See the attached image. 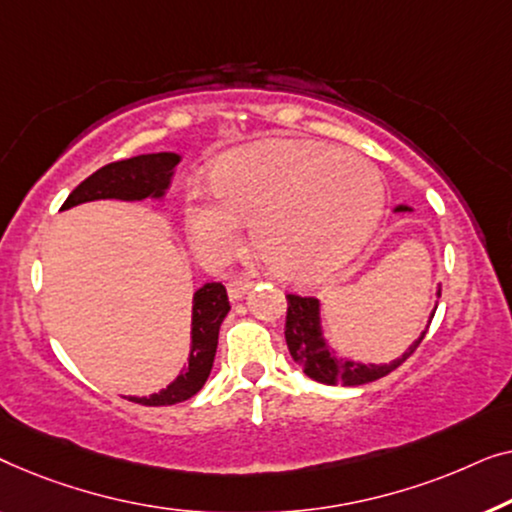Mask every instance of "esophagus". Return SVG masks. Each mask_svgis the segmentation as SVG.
Here are the masks:
<instances>
[{
  "label": "esophagus",
  "mask_w": 512,
  "mask_h": 512,
  "mask_svg": "<svg viewBox=\"0 0 512 512\" xmlns=\"http://www.w3.org/2000/svg\"><path fill=\"white\" fill-rule=\"evenodd\" d=\"M250 287H253V283L246 278H234L229 280L227 283V294H229V301H241L243 297H246Z\"/></svg>",
  "instance_id": "1"
}]
</instances>
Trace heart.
<instances>
[{
	"label": "heart",
	"mask_w": 512,
	"mask_h": 512,
	"mask_svg": "<svg viewBox=\"0 0 512 512\" xmlns=\"http://www.w3.org/2000/svg\"><path fill=\"white\" fill-rule=\"evenodd\" d=\"M385 183L364 157L311 141L271 139L225 153L213 192L185 190L187 239L220 257L253 220L257 253L280 278L313 283L348 264L376 232Z\"/></svg>",
	"instance_id": "heart-1"
}]
</instances>
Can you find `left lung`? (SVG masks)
Returning <instances> with one entry per match:
<instances>
[{
	"label": "left lung",
	"mask_w": 512,
	"mask_h": 512,
	"mask_svg": "<svg viewBox=\"0 0 512 512\" xmlns=\"http://www.w3.org/2000/svg\"><path fill=\"white\" fill-rule=\"evenodd\" d=\"M413 206L399 204L394 206V213H410ZM438 297H441V285L436 287V304L431 308L427 327L420 331V336L403 350V355L392 359L387 364H371V362H357V359L343 357L336 348H331L329 338L322 329V304L313 297H297V294H287V318H285V341L287 350L294 359V364L306 373L308 378L318 380L325 385H341V387H355L366 385L373 380L387 376L394 369L406 362V359L417 350L422 343L424 334L434 318Z\"/></svg>",
	"instance_id": "8db88e82"
}]
</instances>
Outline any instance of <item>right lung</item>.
<instances>
[{
    "instance_id": "obj_1",
    "label": "right lung",
    "mask_w": 512,
    "mask_h": 512,
    "mask_svg": "<svg viewBox=\"0 0 512 512\" xmlns=\"http://www.w3.org/2000/svg\"><path fill=\"white\" fill-rule=\"evenodd\" d=\"M181 162L178 153H146L106 164L90 178L76 187L64 201L60 211L88 204V201H160L167 194L176 164ZM229 313L227 290L222 283H206L192 294V322H190V352L181 373L160 392L148 397H125L141 406H174V403L194 397L211 376L218 334L222 320Z\"/></svg>"
}]
</instances>
